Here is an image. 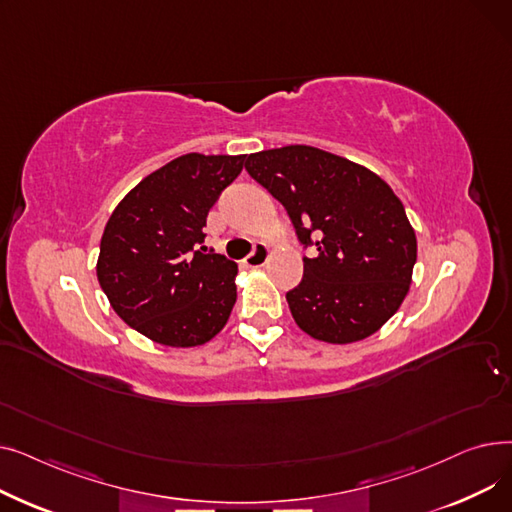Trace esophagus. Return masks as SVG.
Returning a JSON list of instances; mask_svg holds the SVG:
<instances>
[{
	"label": "esophagus",
	"mask_w": 512,
	"mask_h": 512,
	"mask_svg": "<svg viewBox=\"0 0 512 512\" xmlns=\"http://www.w3.org/2000/svg\"><path fill=\"white\" fill-rule=\"evenodd\" d=\"M267 259H270V247H267V245H257L255 251L249 257L242 259V265L251 267V270H257V267H263L267 263Z\"/></svg>",
	"instance_id": "esophagus-1"
}]
</instances>
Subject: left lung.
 I'll list each match as a JSON object with an SVG mask.
<instances>
[{"label": "left lung", "instance_id": "8db88e82", "mask_svg": "<svg viewBox=\"0 0 512 512\" xmlns=\"http://www.w3.org/2000/svg\"><path fill=\"white\" fill-rule=\"evenodd\" d=\"M247 172L288 211L317 255L286 301L297 326L330 344L378 332L405 301L417 236L388 182L355 161L309 145L251 153Z\"/></svg>", "mask_w": 512, "mask_h": 512}]
</instances>
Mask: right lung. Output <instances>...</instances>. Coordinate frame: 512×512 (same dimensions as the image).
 Returning a JSON list of instances; mask_svg holds the SVG:
<instances>
[{
    "label": "right lung",
    "mask_w": 512,
    "mask_h": 512,
    "mask_svg": "<svg viewBox=\"0 0 512 512\" xmlns=\"http://www.w3.org/2000/svg\"><path fill=\"white\" fill-rule=\"evenodd\" d=\"M247 155L186 153L145 176L105 224L97 280L124 324L191 348L228 324L238 265L203 247L207 213Z\"/></svg>",
    "instance_id": "1"
}]
</instances>
